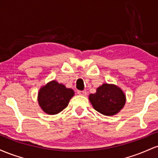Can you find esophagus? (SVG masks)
Here are the masks:
<instances>
[{
	"instance_id": "1",
	"label": "esophagus",
	"mask_w": 158,
	"mask_h": 158,
	"mask_svg": "<svg viewBox=\"0 0 158 158\" xmlns=\"http://www.w3.org/2000/svg\"><path fill=\"white\" fill-rule=\"evenodd\" d=\"M77 94H79V95H81V96H86L87 92L85 91V90H78Z\"/></svg>"
}]
</instances>
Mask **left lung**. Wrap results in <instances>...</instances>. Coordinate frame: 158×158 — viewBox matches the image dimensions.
I'll list each match as a JSON object with an SVG mask.
<instances>
[{
  "instance_id": "left-lung-1",
  "label": "left lung",
  "mask_w": 158,
  "mask_h": 158,
  "mask_svg": "<svg viewBox=\"0 0 158 158\" xmlns=\"http://www.w3.org/2000/svg\"><path fill=\"white\" fill-rule=\"evenodd\" d=\"M94 108L106 116H113L119 112L126 103V95L117 85L103 84L97 88L95 94L89 96Z\"/></svg>"
}]
</instances>
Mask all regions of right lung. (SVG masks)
Listing matches in <instances>:
<instances>
[{
  "label": "right lung",
  "instance_id": "obj_1",
  "mask_svg": "<svg viewBox=\"0 0 158 158\" xmlns=\"http://www.w3.org/2000/svg\"><path fill=\"white\" fill-rule=\"evenodd\" d=\"M73 95V90L52 80L39 90L38 101L45 113L53 115L64 110Z\"/></svg>",
  "mask_w": 158,
  "mask_h": 158
}]
</instances>
